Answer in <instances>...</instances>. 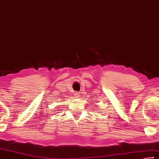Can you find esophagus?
Wrapping results in <instances>:
<instances>
[{"mask_svg": "<svg viewBox=\"0 0 159 159\" xmlns=\"http://www.w3.org/2000/svg\"><path fill=\"white\" fill-rule=\"evenodd\" d=\"M75 97H80V92H76L75 93Z\"/></svg>", "mask_w": 159, "mask_h": 159, "instance_id": "obj_1", "label": "esophagus"}]
</instances>
